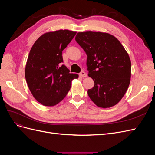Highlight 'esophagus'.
I'll return each mask as SVG.
<instances>
[{
  "instance_id": "34e87169",
  "label": "esophagus",
  "mask_w": 155,
  "mask_h": 155,
  "mask_svg": "<svg viewBox=\"0 0 155 155\" xmlns=\"http://www.w3.org/2000/svg\"><path fill=\"white\" fill-rule=\"evenodd\" d=\"M79 76H80L81 78H86V77H87V73H85V72H83V71H82V72H81L80 73H79Z\"/></svg>"
}]
</instances>
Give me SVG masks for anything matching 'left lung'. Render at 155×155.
I'll list each match as a JSON object with an SVG mask.
<instances>
[{
  "label": "left lung",
  "instance_id": "obj_1",
  "mask_svg": "<svg viewBox=\"0 0 155 155\" xmlns=\"http://www.w3.org/2000/svg\"><path fill=\"white\" fill-rule=\"evenodd\" d=\"M76 41L87 55L88 76L94 81L88 95L99 107L109 108L122 99L129 87L131 63L123 45L111 34L78 32Z\"/></svg>",
  "mask_w": 155,
  "mask_h": 155
}]
</instances>
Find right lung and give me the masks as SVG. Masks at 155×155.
Masks as SVG:
<instances>
[{"mask_svg":"<svg viewBox=\"0 0 155 155\" xmlns=\"http://www.w3.org/2000/svg\"><path fill=\"white\" fill-rule=\"evenodd\" d=\"M76 31L59 30L40 36L30 50L25 67V78L31 93L43 105L51 107L61 101L70 91L77 74L69 73L62 51Z\"/></svg>","mask_w":155,"mask_h":155,"instance_id":"right-lung-1","label":"right lung"}]
</instances>
